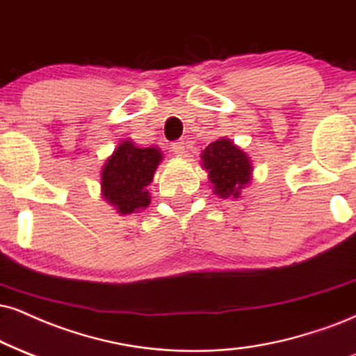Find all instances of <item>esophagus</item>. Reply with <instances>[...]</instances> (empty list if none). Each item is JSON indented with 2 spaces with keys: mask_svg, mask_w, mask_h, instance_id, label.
I'll list each match as a JSON object with an SVG mask.
<instances>
[{
  "mask_svg": "<svg viewBox=\"0 0 356 356\" xmlns=\"http://www.w3.org/2000/svg\"><path fill=\"white\" fill-rule=\"evenodd\" d=\"M171 150L177 156H181L183 153H185V142H181V140H178V142H173L171 143Z\"/></svg>",
  "mask_w": 356,
  "mask_h": 356,
  "instance_id": "obj_1",
  "label": "esophagus"
}]
</instances>
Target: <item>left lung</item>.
Instances as JSON below:
<instances>
[{
	"label": "left lung",
	"mask_w": 356,
	"mask_h": 356,
	"mask_svg": "<svg viewBox=\"0 0 356 356\" xmlns=\"http://www.w3.org/2000/svg\"><path fill=\"white\" fill-rule=\"evenodd\" d=\"M201 166L208 171L213 193L219 198H239L252 181L251 158L229 138L209 143L201 153Z\"/></svg>",
	"instance_id": "8db88e82"
}]
</instances>
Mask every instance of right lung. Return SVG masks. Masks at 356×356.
Masks as SVG:
<instances>
[{
    "mask_svg": "<svg viewBox=\"0 0 356 356\" xmlns=\"http://www.w3.org/2000/svg\"><path fill=\"white\" fill-rule=\"evenodd\" d=\"M163 160L156 147H138L131 140H122L105 160L100 173V195L120 216L148 208L152 196L148 185Z\"/></svg>",
    "mask_w": 356,
    "mask_h": 356,
    "instance_id": "add662e5",
    "label": "right lung"
}]
</instances>
